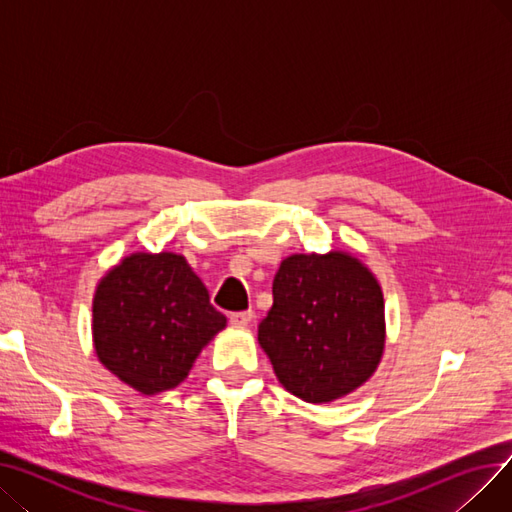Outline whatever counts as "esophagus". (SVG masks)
<instances>
[{
  "mask_svg": "<svg viewBox=\"0 0 512 512\" xmlns=\"http://www.w3.org/2000/svg\"><path fill=\"white\" fill-rule=\"evenodd\" d=\"M251 319H253V311H236V313H230V317H228V321L234 328L249 326Z\"/></svg>",
  "mask_w": 512,
  "mask_h": 512,
  "instance_id": "obj_1",
  "label": "esophagus"
}]
</instances>
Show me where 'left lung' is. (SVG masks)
<instances>
[{
  "mask_svg": "<svg viewBox=\"0 0 512 512\" xmlns=\"http://www.w3.org/2000/svg\"><path fill=\"white\" fill-rule=\"evenodd\" d=\"M272 292L257 338L290 394L321 405L371 378L386 342L384 294L359 259L340 251L290 255Z\"/></svg>",
  "mask_w": 512,
  "mask_h": 512,
  "instance_id": "1",
  "label": "left lung"
}]
</instances>
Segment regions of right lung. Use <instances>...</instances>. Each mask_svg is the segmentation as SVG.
<instances>
[{"mask_svg":"<svg viewBox=\"0 0 512 512\" xmlns=\"http://www.w3.org/2000/svg\"><path fill=\"white\" fill-rule=\"evenodd\" d=\"M224 328L205 284L176 253H132L95 290V353L143 394L176 388Z\"/></svg>","mask_w":512,"mask_h":512,"instance_id":"add662e5","label":"right lung"}]
</instances>
